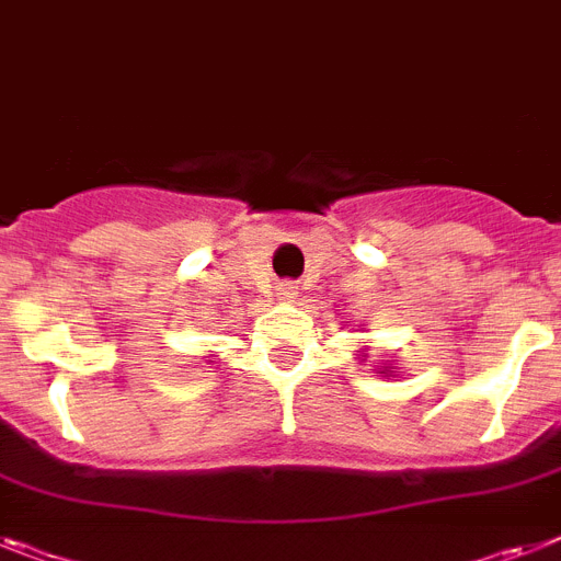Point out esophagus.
Wrapping results in <instances>:
<instances>
[{
    "instance_id": "esophagus-1",
    "label": "esophagus",
    "mask_w": 561,
    "mask_h": 561,
    "mask_svg": "<svg viewBox=\"0 0 561 561\" xmlns=\"http://www.w3.org/2000/svg\"><path fill=\"white\" fill-rule=\"evenodd\" d=\"M282 299V302H294L296 299V288L294 285H279V294H276Z\"/></svg>"
}]
</instances>
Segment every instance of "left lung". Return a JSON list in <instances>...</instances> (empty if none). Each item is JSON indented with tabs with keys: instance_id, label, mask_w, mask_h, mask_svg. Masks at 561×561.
I'll return each mask as SVG.
<instances>
[{
	"instance_id": "1",
	"label": "left lung",
	"mask_w": 561,
	"mask_h": 561,
	"mask_svg": "<svg viewBox=\"0 0 561 561\" xmlns=\"http://www.w3.org/2000/svg\"><path fill=\"white\" fill-rule=\"evenodd\" d=\"M365 351H368V345H365V347H362V351H359L362 362L368 359V353H365ZM376 374H382V376H397V374H399V370H397V368H393V365H379V370H376Z\"/></svg>"
}]
</instances>
